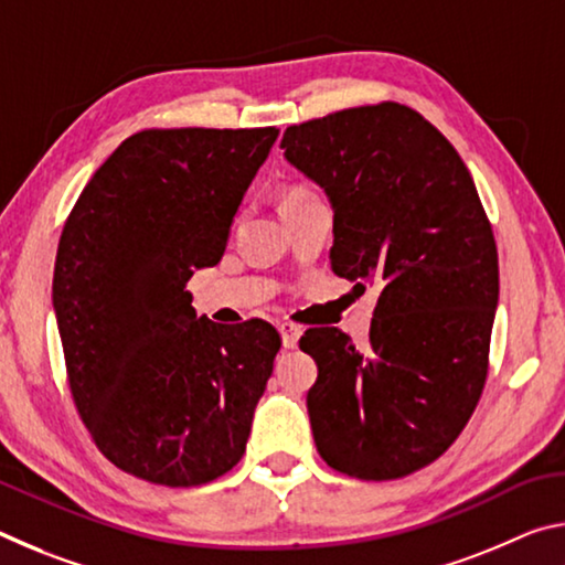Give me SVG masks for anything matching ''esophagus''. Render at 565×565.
<instances>
[{
  "instance_id": "obj_1",
  "label": "esophagus",
  "mask_w": 565,
  "mask_h": 565,
  "mask_svg": "<svg viewBox=\"0 0 565 565\" xmlns=\"http://www.w3.org/2000/svg\"><path fill=\"white\" fill-rule=\"evenodd\" d=\"M279 333H281V341H284L286 349H296V347H299L301 327H296V323H281Z\"/></svg>"
}]
</instances>
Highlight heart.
Wrapping results in <instances>:
<instances>
[{
  "instance_id": "heart-1",
  "label": "heart",
  "mask_w": 565,
  "mask_h": 565,
  "mask_svg": "<svg viewBox=\"0 0 565 565\" xmlns=\"http://www.w3.org/2000/svg\"><path fill=\"white\" fill-rule=\"evenodd\" d=\"M296 194H303V189H291V191H289V194H286L284 199H289V196H296Z\"/></svg>"
}]
</instances>
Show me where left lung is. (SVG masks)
I'll return each instance as SVG.
<instances>
[{
    "label": "left lung",
    "mask_w": 565,
    "mask_h": 565,
    "mask_svg": "<svg viewBox=\"0 0 565 565\" xmlns=\"http://www.w3.org/2000/svg\"><path fill=\"white\" fill-rule=\"evenodd\" d=\"M284 157L333 209L331 269L376 286L369 343L309 329L306 394L317 451L337 471L388 481L451 446L489 374L499 254L466 164L441 131L384 102L294 124Z\"/></svg>",
    "instance_id": "8db88e82"
}]
</instances>
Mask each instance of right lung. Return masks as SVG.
<instances>
[{
	"label": "right lung",
	"instance_id": "add662e5",
	"mask_svg": "<svg viewBox=\"0 0 565 565\" xmlns=\"http://www.w3.org/2000/svg\"><path fill=\"white\" fill-rule=\"evenodd\" d=\"M279 129H149L76 199L52 303L76 411L109 461L202 486L242 461L281 339L196 317L186 281L222 262L238 204Z\"/></svg>",
	"mask_w": 565,
	"mask_h": 565
}]
</instances>
